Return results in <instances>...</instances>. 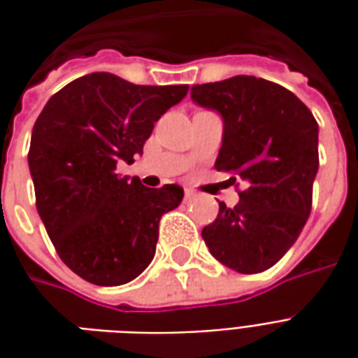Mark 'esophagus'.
<instances>
[{
    "instance_id": "esophagus-1",
    "label": "esophagus",
    "mask_w": 358,
    "mask_h": 358,
    "mask_svg": "<svg viewBox=\"0 0 358 358\" xmlns=\"http://www.w3.org/2000/svg\"><path fill=\"white\" fill-rule=\"evenodd\" d=\"M197 197V194H195L194 189H186V199L189 201V199H195Z\"/></svg>"
}]
</instances>
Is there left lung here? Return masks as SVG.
<instances>
[{
  "instance_id": "1",
  "label": "left lung",
  "mask_w": 358,
  "mask_h": 358,
  "mask_svg": "<svg viewBox=\"0 0 358 358\" xmlns=\"http://www.w3.org/2000/svg\"><path fill=\"white\" fill-rule=\"evenodd\" d=\"M192 99L224 120L215 169L248 184L236 207L218 203L203 240L228 268L263 272L287 253L310 215L318 124L297 95L255 76L197 84Z\"/></svg>"
}]
</instances>
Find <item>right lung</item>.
<instances>
[{
  "instance_id": "1",
  "label": "right lung",
  "mask_w": 358,
  "mask_h": 358,
  "mask_svg": "<svg viewBox=\"0 0 358 358\" xmlns=\"http://www.w3.org/2000/svg\"><path fill=\"white\" fill-rule=\"evenodd\" d=\"M189 86H136L110 73L76 78L40 113L28 166L36 209L61 261L95 285L128 284L155 257L159 220L176 209V184L141 186L117 174Z\"/></svg>"
}]
</instances>
